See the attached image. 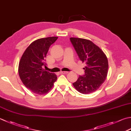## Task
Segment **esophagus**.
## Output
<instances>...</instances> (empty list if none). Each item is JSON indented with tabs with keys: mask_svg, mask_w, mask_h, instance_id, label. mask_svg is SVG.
<instances>
[{
	"mask_svg": "<svg viewBox=\"0 0 131 131\" xmlns=\"http://www.w3.org/2000/svg\"><path fill=\"white\" fill-rule=\"evenodd\" d=\"M60 73L61 74H67V73H68V71H61L60 72Z\"/></svg>",
	"mask_w": 131,
	"mask_h": 131,
	"instance_id": "obj_1",
	"label": "esophagus"
}]
</instances>
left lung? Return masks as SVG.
I'll return each mask as SVG.
<instances>
[{
  "mask_svg": "<svg viewBox=\"0 0 131 131\" xmlns=\"http://www.w3.org/2000/svg\"><path fill=\"white\" fill-rule=\"evenodd\" d=\"M70 41L81 61L85 62L84 75H79L73 83L79 93L88 94L97 90L106 80L108 62L106 56L100 48L90 40L71 37Z\"/></svg>",
  "mask_w": 131,
  "mask_h": 131,
  "instance_id": "left-lung-1",
  "label": "left lung"
}]
</instances>
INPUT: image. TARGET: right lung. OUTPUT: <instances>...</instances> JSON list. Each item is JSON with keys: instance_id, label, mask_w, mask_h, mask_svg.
Here are the masks:
<instances>
[{"instance_id": "1", "label": "right lung", "mask_w": 131, "mask_h": 131, "mask_svg": "<svg viewBox=\"0 0 131 131\" xmlns=\"http://www.w3.org/2000/svg\"><path fill=\"white\" fill-rule=\"evenodd\" d=\"M57 37L41 38L29 45L22 55L19 64L20 78L23 83L32 93L38 95L48 93L57 79L54 73L42 68L50 46Z\"/></svg>"}]
</instances>
